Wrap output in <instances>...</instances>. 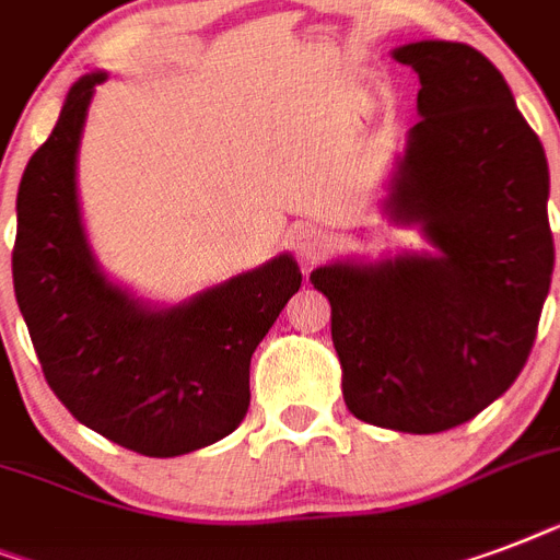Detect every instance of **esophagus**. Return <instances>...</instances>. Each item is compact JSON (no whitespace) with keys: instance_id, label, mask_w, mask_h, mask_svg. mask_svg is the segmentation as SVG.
<instances>
[{"instance_id":"esophagus-1","label":"esophagus","mask_w":560,"mask_h":560,"mask_svg":"<svg viewBox=\"0 0 560 560\" xmlns=\"http://www.w3.org/2000/svg\"><path fill=\"white\" fill-rule=\"evenodd\" d=\"M296 249L302 258H307V261H314V258H319V255L328 249V237L323 235V232H316V229H299L296 232Z\"/></svg>"}]
</instances>
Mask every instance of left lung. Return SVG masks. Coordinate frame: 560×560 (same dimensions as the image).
Segmentation results:
<instances>
[{
	"label": "left lung",
	"mask_w": 560,
	"mask_h": 560,
	"mask_svg": "<svg viewBox=\"0 0 560 560\" xmlns=\"http://www.w3.org/2000/svg\"><path fill=\"white\" fill-rule=\"evenodd\" d=\"M395 60L418 72L421 121L386 209L421 223L439 255L328 264L311 281L331 302L346 407L400 433H442L479 416L529 360L556 267L549 168L477 48L424 39Z\"/></svg>",
	"instance_id": "1"
}]
</instances>
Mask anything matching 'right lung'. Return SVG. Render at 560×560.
I'll use <instances>...</instances> for the list:
<instances>
[{
    "label": "right lung",
    "instance_id": "1",
    "mask_svg": "<svg viewBox=\"0 0 560 560\" xmlns=\"http://www.w3.org/2000/svg\"><path fill=\"white\" fill-rule=\"evenodd\" d=\"M104 78L74 83L22 174L13 293L60 404L109 442L162 459L200 451L241 424L255 346L302 272L279 255L171 311H148L113 288L92 261L74 194L83 118Z\"/></svg>",
    "mask_w": 560,
    "mask_h": 560
}]
</instances>
